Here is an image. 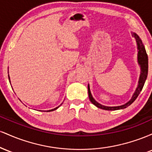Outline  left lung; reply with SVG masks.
I'll use <instances>...</instances> for the list:
<instances>
[{
	"instance_id": "left-lung-1",
	"label": "left lung",
	"mask_w": 152,
	"mask_h": 152,
	"mask_svg": "<svg viewBox=\"0 0 152 152\" xmlns=\"http://www.w3.org/2000/svg\"><path fill=\"white\" fill-rule=\"evenodd\" d=\"M132 35L134 36V38H136V41L137 43L138 46V62H139V65L141 66V75L140 77H139V85L138 87L136 89V91L134 92L133 96L129 102H128L126 104H125L124 105H121L119 106H103L102 104H99L98 102H96L95 99L92 97L91 94L89 86H88V97L91 102L92 104H94L96 106L99 108V109H102L104 110H108V111H114V110H118V109H123L125 108L128 107L129 106H130L131 104L133 103L134 101L137 99V98L139 96V94H140V92L142 91L143 86H144V83L147 78V74H148V56L146 53L145 48H144V45H143L142 40L140 39L137 34H136L135 33H132Z\"/></svg>"
}]
</instances>
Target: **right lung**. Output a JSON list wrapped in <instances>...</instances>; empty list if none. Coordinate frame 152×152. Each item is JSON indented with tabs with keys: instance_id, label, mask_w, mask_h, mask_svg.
<instances>
[{
	"instance_id": "right-lung-1",
	"label": "right lung",
	"mask_w": 152,
	"mask_h": 152,
	"mask_svg": "<svg viewBox=\"0 0 152 152\" xmlns=\"http://www.w3.org/2000/svg\"><path fill=\"white\" fill-rule=\"evenodd\" d=\"M8 78H9V80H10V77H9V75H8ZM58 108V107H56V108H55V109H51V110H49V111H54V110H56V109H57Z\"/></svg>"
}]
</instances>
